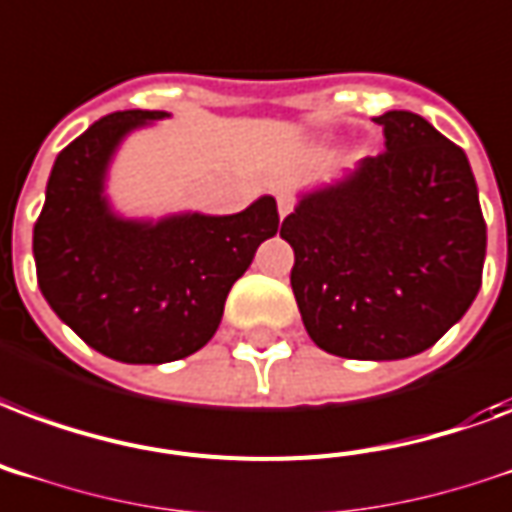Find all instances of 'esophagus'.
<instances>
[{"label":"esophagus","mask_w":512,"mask_h":512,"mask_svg":"<svg viewBox=\"0 0 512 512\" xmlns=\"http://www.w3.org/2000/svg\"><path fill=\"white\" fill-rule=\"evenodd\" d=\"M291 210H294V197L283 191V194H278V215H280V218H286Z\"/></svg>","instance_id":"1"}]
</instances>
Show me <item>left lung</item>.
<instances>
[{"instance_id":"obj_1","label":"left lung","mask_w":512,"mask_h":512,"mask_svg":"<svg viewBox=\"0 0 512 512\" xmlns=\"http://www.w3.org/2000/svg\"><path fill=\"white\" fill-rule=\"evenodd\" d=\"M386 151L299 191L280 226L291 288L321 351L394 361L432 348L480 291L486 224L467 153L388 110Z\"/></svg>"}]
</instances>
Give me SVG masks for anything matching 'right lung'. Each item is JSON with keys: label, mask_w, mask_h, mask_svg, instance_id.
Listing matches in <instances>:
<instances>
[{"label": "right lung", "mask_w": 512, "mask_h": 512, "mask_svg": "<svg viewBox=\"0 0 512 512\" xmlns=\"http://www.w3.org/2000/svg\"><path fill=\"white\" fill-rule=\"evenodd\" d=\"M164 118L121 110L88 126L53 161L34 224L45 302L83 343L124 364L178 361L210 343L234 280L280 224L270 194L234 215L121 213L107 194L115 156Z\"/></svg>", "instance_id": "1"}]
</instances>
